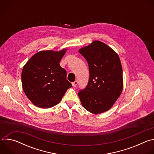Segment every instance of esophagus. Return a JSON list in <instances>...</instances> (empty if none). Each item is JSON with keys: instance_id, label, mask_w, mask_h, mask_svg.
<instances>
[{"instance_id": "esophagus-1", "label": "esophagus", "mask_w": 154, "mask_h": 154, "mask_svg": "<svg viewBox=\"0 0 154 154\" xmlns=\"http://www.w3.org/2000/svg\"><path fill=\"white\" fill-rule=\"evenodd\" d=\"M77 83H78V82L77 80H75V82H74L72 83V86L74 88V87H76L77 85Z\"/></svg>"}]
</instances>
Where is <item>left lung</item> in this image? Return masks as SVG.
<instances>
[{
    "mask_svg": "<svg viewBox=\"0 0 154 154\" xmlns=\"http://www.w3.org/2000/svg\"><path fill=\"white\" fill-rule=\"evenodd\" d=\"M88 64L90 79L79 90L82 106L93 114L103 113L113 105L123 88L122 69L118 55L105 43L94 41L79 49Z\"/></svg>",
    "mask_w": 154,
    "mask_h": 154,
    "instance_id": "obj_1",
    "label": "left lung"
}]
</instances>
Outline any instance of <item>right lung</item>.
Masks as SVG:
<instances>
[{
    "instance_id": "add662e5",
    "label": "right lung",
    "mask_w": 154,
    "mask_h": 154,
    "mask_svg": "<svg viewBox=\"0 0 154 154\" xmlns=\"http://www.w3.org/2000/svg\"><path fill=\"white\" fill-rule=\"evenodd\" d=\"M66 49L59 52L40 51L23 67L21 74L23 90L36 106L48 108L58 104L72 84L60 62Z\"/></svg>"
}]
</instances>
